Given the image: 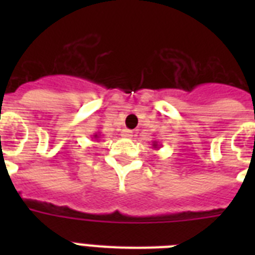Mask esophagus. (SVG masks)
I'll list each match as a JSON object with an SVG mask.
<instances>
[{"label": "esophagus", "instance_id": "obj_1", "mask_svg": "<svg viewBox=\"0 0 255 255\" xmlns=\"http://www.w3.org/2000/svg\"><path fill=\"white\" fill-rule=\"evenodd\" d=\"M122 137H124V139H129V137H132V131H129V129H123V131H122Z\"/></svg>", "mask_w": 255, "mask_h": 255}]
</instances>
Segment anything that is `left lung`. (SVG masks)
<instances>
[{"mask_svg": "<svg viewBox=\"0 0 255 255\" xmlns=\"http://www.w3.org/2000/svg\"><path fill=\"white\" fill-rule=\"evenodd\" d=\"M152 148H153V149H159L160 148V144H159V141H152Z\"/></svg>", "mask_w": 255, "mask_h": 255, "instance_id": "obj_1", "label": "left lung"}]
</instances>
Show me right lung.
Segmentation results:
<instances>
[{
  "label": "right lung",
  "mask_w": 255,
  "mask_h": 255,
  "mask_svg": "<svg viewBox=\"0 0 255 255\" xmlns=\"http://www.w3.org/2000/svg\"><path fill=\"white\" fill-rule=\"evenodd\" d=\"M100 132H96L95 135H92V139H95V140H98V139H100Z\"/></svg>",
  "instance_id": "obj_1"
}]
</instances>
